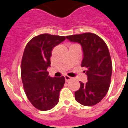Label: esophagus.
Here are the masks:
<instances>
[{
    "label": "esophagus",
    "mask_w": 128,
    "mask_h": 128,
    "mask_svg": "<svg viewBox=\"0 0 128 128\" xmlns=\"http://www.w3.org/2000/svg\"><path fill=\"white\" fill-rule=\"evenodd\" d=\"M64 77H65V80H66V82H68V80H70L71 79H72V77H70L68 76H64Z\"/></svg>",
    "instance_id": "1"
}]
</instances>
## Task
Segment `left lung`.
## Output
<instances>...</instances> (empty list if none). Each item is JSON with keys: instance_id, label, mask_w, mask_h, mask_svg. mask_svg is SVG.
Instances as JSON below:
<instances>
[{"instance_id": "8db88e82", "label": "left lung", "mask_w": 128, "mask_h": 128, "mask_svg": "<svg viewBox=\"0 0 128 128\" xmlns=\"http://www.w3.org/2000/svg\"><path fill=\"white\" fill-rule=\"evenodd\" d=\"M73 42L80 44L83 51L81 67L86 68L87 82L80 81V88L75 98L82 106L98 104L106 95L110 86L112 61L107 44L100 36L91 32L67 36Z\"/></svg>"}]
</instances>
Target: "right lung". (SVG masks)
<instances>
[{
	"label": "right lung",
	"mask_w": 128,
	"mask_h": 128,
	"mask_svg": "<svg viewBox=\"0 0 128 128\" xmlns=\"http://www.w3.org/2000/svg\"><path fill=\"white\" fill-rule=\"evenodd\" d=\"M66 37L40 34L32 38L24 48L21 64L23 88L30 102L40 110H50L58 103L65 79L64 76L51 77L47 69L51 64L52 49Z\"/></svg>",
	"instance_id": "right-lung-1"
}]
</instances>
